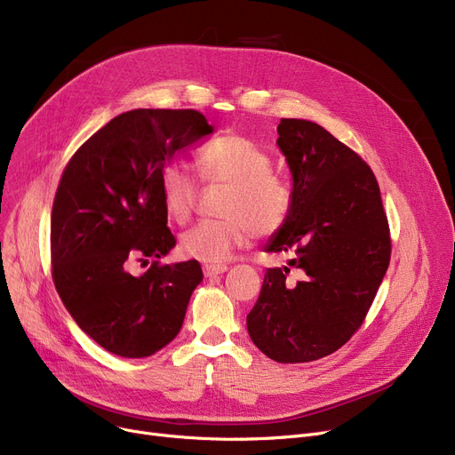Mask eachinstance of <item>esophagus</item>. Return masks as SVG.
Instances as JSON below:
<instances>
[{"mask_svg": "<svg viewBox=\"0 0 455 455\" xmlns=\"http://www.w3.org/2000/svg\"><path fill=\"white\" fill-rule=\"evenodd\" d=\"M228 269L227 264H204L203 266V271L206 276H213V275H221Z\"/></svg>", "mask_w": 455, "mask_h": 455, "instance_id": "34e87169", "label": "esophagus"}]
</instances>
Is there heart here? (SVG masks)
<instances>
[{
  "mask_svg": "<svg viewBox=\"0 0 455 455\" xmlns=\"http://www.w3.org/2000/svg\"><path fill=\"white\" fill-rule=\"evenodd\" d=\"M197 165L206 180L230 186L221 206L227 218L206 220L184 232L180 249L186 256L223 261L247 245L256 230L275 234L288 221L291 188L273 172L271 156L256 141L242 134H221L199 151ZM158 191L167 220L188 223L199 199L197 179L184 165L170 162L160 172Z\"/></svg>",
  "mask_w": 455,
  "mask_h": 455,
  "instance_id": "heart-1",
  "label": "heart"
}]
</instances>
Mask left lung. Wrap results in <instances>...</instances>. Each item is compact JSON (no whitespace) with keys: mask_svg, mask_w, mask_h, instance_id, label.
Instances as JSON below:
<instances>
[{"mask_svg":"<svg viewBox=\"0 0 455 455\" xmlns=\"http://www.w3.org/2000/svg\"><path fill=\"white\" fill-rule=\"evenodd\" d=\"M278 148L293 179L288 221L266 245L291 252L267 269L247 315L252 343L278 363L315 362L362 326L391 259V234L371 167L307 119H280ZM293 267L301 280L287 275Z\"/></svg>","mask_w":455,"mask_h":455,"instance_id":"8db88e82","label":"left lung"}]
</instances>
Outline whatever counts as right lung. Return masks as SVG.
<instances>
[{
	"mask_svg": "<svg viewBox=\"0 0 455 455\" xmlns=\"http://www.w3.org/2000/svg\"><path fill=\"white\" fill-rule=\"evenodd\" d=\"M197 110L116 116L69 158L52 212V275L79 328L105 350L148 357L177 338L197 259L162 266L177 240L158 179L173 155L212 134ZM152 264L143 274L133 266Z\"/></svg>",
	"mask_w": 455,
	"mask_h": 455,
	"instance_id": "right-lung-1",
	"label": "right lung"
}]
</instances>
